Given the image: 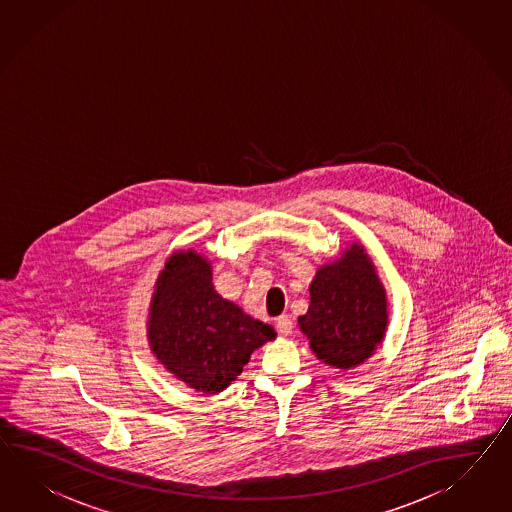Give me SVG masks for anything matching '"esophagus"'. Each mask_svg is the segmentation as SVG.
I'll list each match as a JSON object with an SVG mask.
<instances>
[{
  "instance_id": "34e87169",
  "label": "esophagus",
  "mask_w": 512,
  "mask_h": 512,
  "mask_svg": "<svg viewBox=\"0 0 512 512\" xmlns=\"http://www.w3.org/2000/svg\"><path fill=\"white\" fill-rule=\"evenodd\" d=\"M275 327H277V331H279L281 335H290L292 329H294V322L290 320V316L283 314V316H279V318L275 320Z\"/></svg>"
}]
</instances>
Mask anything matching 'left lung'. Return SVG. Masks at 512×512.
Masks as SVG:
<instances>
[{"label": "left lung", "mask_w": 512, "mask_h": 512, "mask_svg": "<svg viewBox=\"0 0 512 512\" xmlns=\"http://www.w3.org/2000/svg\"><path fill=\"white\" fill-rule=\"evenodd\" d=\"M300 329L318 359L340 370L366 361L387 329V296L374 264L353 244L340 261L322 266Z\"/></svg>", "instance_id": "obj_1"}]
</instances>
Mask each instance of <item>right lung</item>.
<instances>
[{"instance_id":"add662e5","label":"right lung","mask_w":512,"mask_h":512,"mask_svg":"<svg viewBox=\"0 0 512 512\" xmlns=\"http://www.w3.org/2000/svg\"><path fill=\"white\" fill-rule=\"evenodd\" d=\"M211 264L190 250L166 262L151 300L148 337L157 359L198 392L214 394L237 379L250 355L275 337L212 287Z\"/></svg>"}]
</instances>
